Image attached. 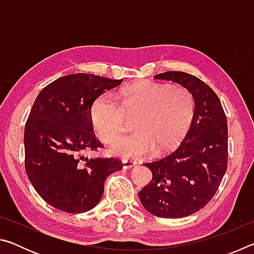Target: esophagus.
I'll list each match as a JSON object with an SVG mask.
<instances>
[{
    "label": "esophagus",
    "mask_w": 254,
    "mask_h": 254,
    "mask_svg": "<svg viewBox=\"0 0 254 254\" xmlns=\"http://www.w3.org/2000/svg\"><path fill=\"white\" fill-rule=\"evenodd\" d=\"M136 165L135 161H132V160H124L123 161V168L124 169H130L133 168Z\"/></svg>",
    "instance_id": "esophagus-1"
}]
</instances>
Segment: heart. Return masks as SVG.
<instances>
[{
    "mask_svg": "<svg viewBox=\"0 0 254 254\" xmlns=\"http://www.w3.org/2000/svg\"><path fill=\"white\" fill-rule=\"evenodd\" d=\"M119 102L110 93L92 103L89 119L97 136L111 143L124 132L127 118H134L136 132L120 137L110 151L123 159H136L174 149L186 134L195 112L191 92L184 86L142 80L122 88Z\"/></svg>",
    "mask_w": 254,
    "mask_h": 254,
    "instance_id": "heart-1",
    "label": "heart"
}]
</instances>
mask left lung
<instances>
[{
	"instance_id": "obj_1",
	"label": "left lung",
	"mask_w": 254,
	"mask_h": 254,
	"mask_svg": "<svg viewBox=\"0 0 254 254\" xmlns=\"http://www.w3.org/2000/svg\"><path fill=\"white\" fill-rule=\"evenodd\" d=\"M154 78L188 88L194 96L195 112L179 147L168 156L144 163L152 179L141 189L139 198L156 216L185 217L209 203L226 173L227 120L220 98L196 76L166 71Z\"/></svg>"
}]
</instances>
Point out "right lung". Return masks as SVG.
Segmentation results:
<instances>
[{
  "instance_id": "add662e5",
  "label": "right lung",
  "mask_w": 254,
  "mask_h": 254,
  "mask_svg": "<svg viewBox=\"0 0 254 254\" xmlns=\"http://www.w3.org/2000/svg\"><path fill=\"white\" fill-rule=\"evenodd\" d=\"M122 79L93 74L60 77L42 89L24 127L25 171L45 201L66 213H84L101 200L107 176L122 169L115 158L84 157L103 145L89 109Z\"/></svg>"
}]
</instances>
